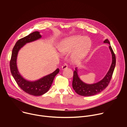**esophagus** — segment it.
Returning <instances> with one entry per match:
<instances>
[{
    "instance_id": "34e87169",
    "label": "esophagus",
    "mask_w": 127,
    "mask_h": 127,
    "mask_svg": "<svg viewBox=\"0 0 127 127\" xmlns=\"http://www.w3.org/2000/svg\"><path fill=\"white\" fill-rule=\"evenodd\" d=\"M68 68V65L67 64H64L62 66V70H64V69H66Z\"/></svg>"
}]
</instances>
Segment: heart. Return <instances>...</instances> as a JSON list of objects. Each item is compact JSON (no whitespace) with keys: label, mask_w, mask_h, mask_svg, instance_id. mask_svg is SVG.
I'll return each instance as SVG.
<instances>
[{"label":"heart","mask_w":127,"mask_h":127,"mask_svg":"<svg viewBox=\"0 0 127 127\" xmlns=\"http://www.w3.org/2000/svg\"><path fill=\"white\" fill-rule=\"evenodd\" d=\"M91 47L92 41L89 38L77 35L63 39L59 43L58 49L62 55L73 51L72 55V59L76 61H80L87 55Z\"/></svg>","instance_id":"b5f03b06"}]
</instances>
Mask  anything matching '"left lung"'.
I'll return each instance as SVG.
<instances>
[{
    "instance_id": "8db88e82",
    "label": "left lung",
    "mask_w": 127,
    "mask_h": 127,
    "mask_svg": "<svg viewBox=\"0 0 127 127\" xmlns=\"http://www.w3.org/2000/svg\"><path fill=\"white\" fill-rule=\"evenodd\" d=\"M103 43L110 45V43L107 39L105 40ZM109 49L112 55V64L105 76L99 81L94 84H87L84 83L79 77L77 68H75V70L73 72L72 86L75 92L78 95L85 96L94 95L101 92L108 86L112 78L116 62L115 54L111 45L109 46Z\"/></svg>"
}]
</instances>
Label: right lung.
<instances>
[{
    "label": "right lung",
    "instance_id": "add662e5",
    "mask_svg": "<svg viewBox=\"0 0 127 127\" xmlns=\"http://www.w3.org/2000/svg\"><path fill=\"white\" fill-rule=\"evenodd\" d=\"M41 38L42 35L40 32L36 31L18 40L12 49L10 61L11 73L18 85L26 93L34 96H40L46 93L51 87L54 78L59 72V69L57 68L52 73L35 81L28 80L20 73L16 63L18 53L27 43L33 42Z\"/></svg>",
    "mask_w": 127,
    "mask_h": 127
}]
</instances>
